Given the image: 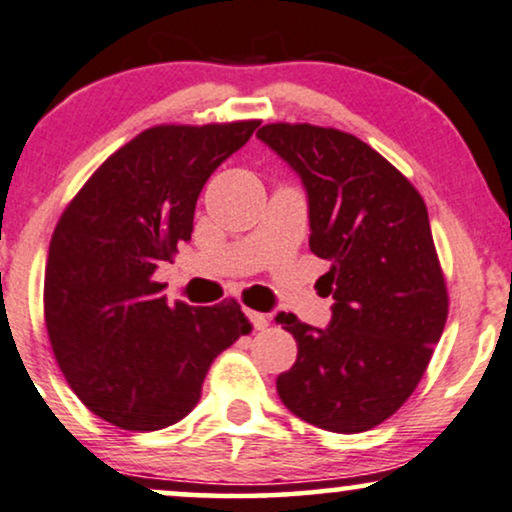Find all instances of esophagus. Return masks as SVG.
<instances>
[{
  "mask_svg": "<svg viewBox=\"0 0 512 512\" xmlns=\"http://www.w3.org/2000/svg\"><path fill=\"white\" fill-rule=\"evenodd\" d=\"M245 314H248V319L252 321V326H255L257 331H264V328L269 326V316H267V314H260V312H250V309H248V312H245Z\"/></svg>",
  "mask_w": 512,
  "mask_h": 512,
  "instance_id": "obj_1",
  "label": "esophagus"
}]
</instances>
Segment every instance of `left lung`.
<instances>
[{
  "mask_svg": "<svg viewBox=\"0 0 512 512\" xmlns=\"http://www.w3.org/2000/svg\"><path fill=\"white\" fill-rule=\"evenodd\" d=\"M288 160L309 196V248L331 262L328 328L295 314L297 361L276 390L297 418L354 435L401 409L442 338L449 293L416 186L378 151L335 127L271 122L257 132Z\"/></svg>",
  "mask_w": 512,
  "mask_h": 512,
  "instance_id": "left-lung-1",
  "label": "left lung"
}]
</instances>
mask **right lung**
Wrapping results in <instances>:
<instances>
[{"label": "right lung", "mask_w": 512, "mask_h": 512, "mask_svg": "<svg viewBox=\"0 0 512 512\" xmlns=\"http://www.w3.org/2000/svg\"><path fill=\"white\" fill-rule=\"evenodd\" d=\"M257 125L148 127L58 219L44 269L49 342L70 390L115 428L151 432L189 416L212 361L252 331L234 297L170 307L153 274L189 241L205 181Z\"/></svg>", "instance_id": "add662e5"}]
</instances>
